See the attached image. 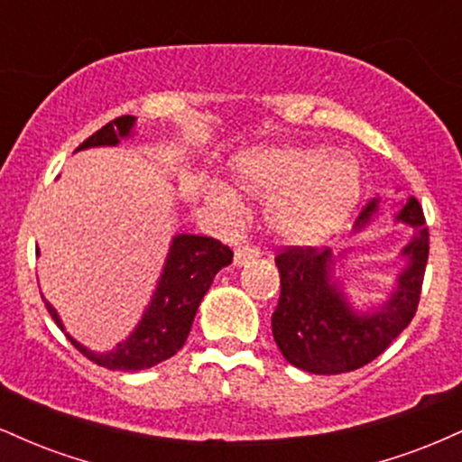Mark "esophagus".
Here are the masks:
<instances>
[{"label":"esophagus","mask_w":462,"mask_h":462,"mask_svg":"<svg viewBox=\"0 0 462 462\" xmlns=\"http://www.w3.org/2000/svg\"><path fill=\"white\" fill-rule=\"evenodd\" d=\"M258 256H261V247L252 245V243H243V245H238L235 249V264L236 267H243V264H247L249 261H254V258Z\"/></svg>","instance_id":"obj_1"}]
</instances>
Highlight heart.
<instances>
[{"instance_id": "heart-1", "label": "heart", "mask_w": 462, "mask_h": 462, "mask_svg": "<svg viewBox=\"0 0 462 462\" xmlns=\"http://www.w3.org/2000/svg\"><path fill=\"white\" fill-rule=\"evenodd\" d=\"M236 176L252 193L273 195V226L295 241H312L332 230L360 193L356 158L323 147L249 153L238 161Z\"/></svg>"}]
</instances>
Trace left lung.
<instances>
[{
  "instance_id": "8db88e82",
  "label": "left lung",
  "mask_w": 462,
  "mask_h": 462,
  "mask_svg": "<svg viewBox=\"0 0 462 462\" xmlns=\"http://www.w3.org/2000/svg\"><path fill=\"white\" fill-rule=\"evenodd\" d=\"M378 213V199L360 208L356 230ZM397 219L417 227L404 256L411 258L400 275V286L380 312L356 315L332 284L334 264L341 256L319 252L312 245L280 249V300L272 315V332L282 356L293 367L310 374H346L378 358L415 317L426 273L428 238L421 204L408 198Z\"/></svg>"
}]
</instances>
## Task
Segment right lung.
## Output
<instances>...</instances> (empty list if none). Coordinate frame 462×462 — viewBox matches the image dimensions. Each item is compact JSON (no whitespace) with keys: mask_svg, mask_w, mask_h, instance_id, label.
Segmentation results:
<instances>
[{"mask_svg":"<svg viewBox=\"0 0 462 462\" xmlns=\"http://www.w3.org/2000/svg\"><path fill=\"white\" fill-rule=\"evenodd\" d=\"M134 116L124 115L108 121L97 132H93L78 150L97 145H116L121 136H128ZM232 263V249L217 241L213 236L178 235L169 249L167 264L161 282H158L156 295H153L150 309L143 315L128 341L119 343L116 349L108 354H93L87 347L73 341V347L82 352L95 365L113 371H139L150 369L162 360L171 358L187 341L190 326H193L195 312L206 291L213 284V278L221 267ZM47 312L60 330V319L50 301H45Z\"/></svg>","mask_w":462,"mask_h":462,"instance_id":"add662e5","label":"right lung"}]
</instances>
